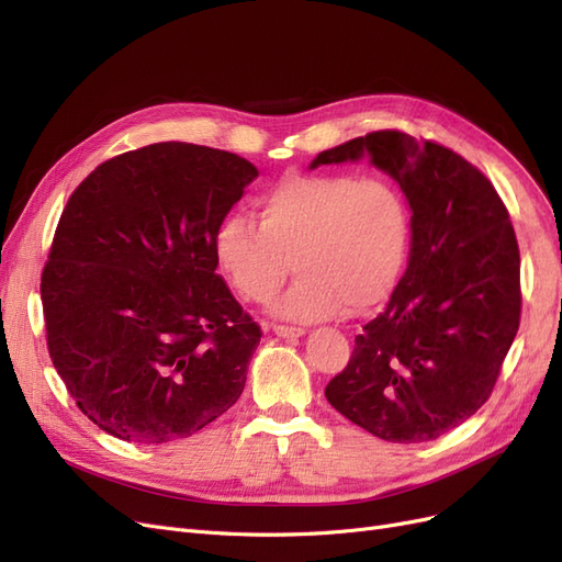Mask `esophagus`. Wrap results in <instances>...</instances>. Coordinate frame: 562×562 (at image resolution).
<instances>
[{"instance_id": "1", "label": "esophagus", "mask_w": 562, "mask_h": 562, "mask_svg": "<svg viewBox=\"0 0 562 562\" xmlns=\"http://www.w3.org/2000/svg\"><path fill=\"white\" fill-rule=\"evenodd\" d=\"M271 330H274V335H279V337H302L304 335V328L283 326V323H274V326H271Z\"/></svg>"}]
</instances>
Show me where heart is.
<instances>
[{
  "label": "heart",
  "instance_id": "1",
  "mask_svg": "<svg viewBox=\"0 0 562 562\" xmlns=\"http://www.w3.org/2000/svg\"><path fill=\"white\" fill-rule=\"evenodd\" d=\"M258 217L234 213L215 234V258L244 300L274 297L300 281L277 312L326 318L366 312L396 291L413 248V211L396 182L356 176H295L258 201Z\"/></svg>",
  "mask_w": 562,
  "mask_h": 562
}]
</instances>
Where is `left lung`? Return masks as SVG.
<instances>
[{
	"label": "left lung",
	"mask_w": 562,
	"mask_h": 562,
	"mask_svg": "<svg viewBox=\"0 0 562 562\" xmlns=\"http://www.w3.org/2000/svg\"><path fill=\"white\" fill-rule=\"evenodd\" d=\"M363 155L407 196L413 248L326 398L372 436L424 443L467 422L495 389L520 326L518 241L492 182L434 140L372 131L321 151L312 168Z\"/></svg>",
	"instance_id": "8db88e82"
}]
</instances>
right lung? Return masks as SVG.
<instances>
[{"label":"right lung","mask_w":562,"mask_h":562,"mask_svg":"<svg viewBox=\"0 0 562 562\" xmlns=\"http://www.w3.org/2000/svg\"><path fill=\"white\" fill-rule=\"evenodd\" d=\"M248 159L155 143L100 164L42 271L48 356L79 411L128 443H171L236 403L262 330L217 274L215 234Z\"/></svg>","instance_id":"1"}]
</instances>
